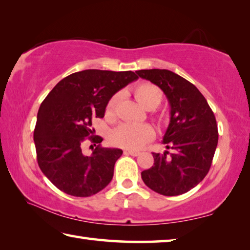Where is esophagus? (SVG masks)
<instances>
[{"instance_id": "1", "label": "esophagus", "mask_w": 250, "mask_h": 250, "mask_svg": "<svg viewBox=\"0 0 250 250\" xmlns=\"http://www.w3.org/2000/svg\"><path fill=\"white\" fill-rule=\"evenodd\" d=\"M125 155H131V156H138L140 152L138 151H131V149H125Z\"/></svg>"}]
</instances>
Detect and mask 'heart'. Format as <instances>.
Wrapping results in <instances>:
<instances>
[{
    "instance_id": "heart-1",
    "label": "heart",
    "mask_w": 250,
    "mask_h": 250,
    "mask_svg": "<svg viewBox=\"0 0 250 250\" xmlns=\"http://www.w3.org/2000/svg\"><path fill=\"white\" fill-rule=\"evenodd\" d=\"M134 97L145 109L152 110L160 105L163 98L162 90L156 85L142 82L133 89ZM118 101V95H113L107 104V115H112ZM154 138V130L148 125L124 124L118 126L112 134V140L117 145L129 149H138Z\"/></svg>"
}]
</instances>
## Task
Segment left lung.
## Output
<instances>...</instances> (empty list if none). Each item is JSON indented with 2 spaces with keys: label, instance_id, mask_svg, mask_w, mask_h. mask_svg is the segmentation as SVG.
<instances>
[{
  "label": "left lung",
  "instance_id": "1",
  "mask_svg": "<svg viewBox=\"0 0 250 250\" xmlns=\"http://www.w3.org/2000/svg\"><path fill=\"white\" fill-rule=\"evenodd\" d=\"M140 78L157 85L168 99L170 121L164 154L152 153L154 165L141 172L144 184L163 196L188 192L210 170L219 132L215 116L196 86L168 70H140Z\"/></svg>",
  "mask_w": 250,
  "mask_h": 250
}]
</instances>
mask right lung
I'll return each instance as SVG.
<instances>
[{"label": "right lung", "mask_w": 250, "mask_h": 250, "mask_svg": "<svg viewBox=\"0 0 250 250\" xmlns=\"http://www.w3.org/2000/svg\"><path fill=\"white\" fill-rule=\"evenodd\" d=\"M138 79L132 71L84 70L61 80L43 99L34 131L37 162L61 191L90 197L110 183L122 151L101 146L92 119L105 116L109 99ZM86 139L97 146L89 157L81 152Z\"/></svg>", "instance_id": "add662e5"}]
</instances>
